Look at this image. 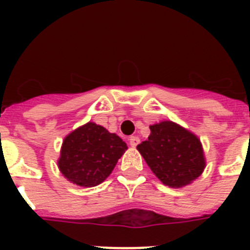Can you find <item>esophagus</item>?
<instances>
[{"mask_svg":"<svg viewBox=\"0 0 250 250\" xmlns=\"http://www.w3.org/2000/svg\"><path fill=\"white\" fill-rule=\"evenodd\" d=\"M128 143H129V145H131V146H133V148H135V146H136V145L140 143V139H139L137 136H131L128 139Z\"/></svg>","mask_w":250,"mask_h":250,"instance_id":"34e87169","label":"esophagus"}]
</instances>
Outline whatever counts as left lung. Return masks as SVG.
Returning <instances> with one entry per match:
<instances>
[{
  "label": "left lung",
  "mask_w": 250,
  "mask_h": 250,
  "mask_svg": "<svg viewBox=\"0 0 250 250\" xmlns=\"http://www.w3.org/2000/svg\"><path fill=\"white\" fill-rule=\"evenodd\" d=\"M148 140L137 145L153 174L171 188H182L196 180L206 166L200 139L171 121L152 125Z\"/></svg>",
  "instance_id": "1"
}]
</instances>
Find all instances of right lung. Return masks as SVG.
Returning a JSON list of instances; mask_svg holds the SVG:
<instances>
[{
	"instance_id": "obj_1",
	"label": "right lung",
	"mask_w": 250,
	"mask_h": 250,
	"mask_svg": "<svg viewBox=\"0 0 250 250\" xmlns=\"http://www.w3.org/2000/svg\"><path fill=\"white\" fill-rule=\"evenodd\" d=\"M125 150L127 144L118 135L88 122L64 137L58 168L72 184L96 187L111 174Z\"/></svg>"
}]
</instances>
